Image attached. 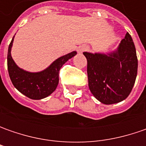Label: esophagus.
Instances as JSON below:
<instances>
[{
    "instance_id": "1",
    "label": "esophagus",
    "mask_w": 146,
    "mask_h": 146,
    "mask_svg": "<svg viewBox=\"0 0 146 146\" xmlns=\"http://www.w3.org/2000/svg\"><path fill=\"white\" fill-rule=\"evenodd\" d=\"M87 49V46H85V45H81V46H80L79 48H77V51H78V53H83V52L86 51Z\"/></svg>"
}]
</instances>
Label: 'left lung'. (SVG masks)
<instances>
[{
    "label": "left lung",
    "instance_id": "obj_1",
    "mask_svg": "<svg viewBox=\"0 0 146 146\" xmlns=\"http://www.w3.org/2000/svg\"><path fill=\"white\" fill-rule=\"evenodd\" d=\"M84 55L88 62V87L99 102L111 105L128 97L138 66L136 48L128 32L115 51L106 54L84 52Z\"/></svg>",
    "mask_w": 146,
    "mask_h": 146
}]
</instances>
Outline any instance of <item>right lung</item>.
Masks as SVG:
<instances>
[{
    "label": "right lung",
    "instance_id": "obj_1",
    "mask_svg": "<svg viewBox=\"0 0 146 146\" xmlns=\"http://www.w3.org/2000/svg\"><path fill=\"white\" fill-rule=\"evenodd\" d=\"M14 37L9 45L7 54L9 76L12 84L20 93L33 100H40L48 97L55 91L58 84L59 70L61 67L76 55V51L60 57L42 71L29 72L19 68L11 57Z\"/></svg>",
    "mask_w": 146,
    "mask_h": 146
}]
</instances>
